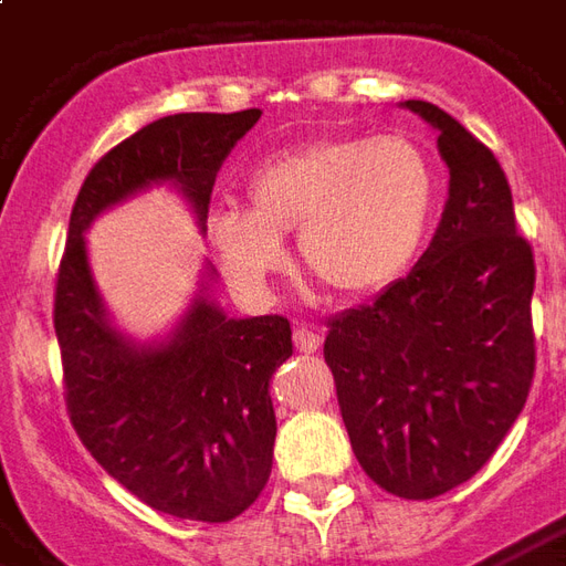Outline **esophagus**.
<instances>
[{
  "label": "esophagus",
  "mask_w": 566,
  "mask_h": 566,
  "mask_svg": "<svg viewBox=\"0 0 566 566\" xmlns=\"http://www.w3.org/2000/svg\"><path fill=\"white\" fill-rule=\"evenodd\" d=\"M294 345H296V352H303V355H315V352L321 348L318 327L300 324V327L294 331Z\"/></svg>",
  "instance_id": "esophagus-1"
}]
</instances>
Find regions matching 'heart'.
Instances as JSON below:
<instances>
[{"label":"heart","instance_id":"heart-1","mask_svg":"<svg viewBox=\"0 0 566 566\" xmlns=\"http://www.w3.org/2000/svg\"><path fill=\"white\" fill-rule=\"evenodd\" d=\"M248 209L218 202L209 245L223 275L266 291L287 263L284 233L327 291L367 296L400 275L424 242L437 199L427 154L403 136H336L275 154L248 175Z\"/></svg>","mask_w":566,"mask_h":566}]
</instances>
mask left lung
Wrapping results in <instances>:
<instances>
[{"label": "left lung", "instance_id": "left-lung-1", "mask_svg": "<svg viewBox=\"0 0 566 566\" xmlns=\"http://www.w3.org/2000/svg\"><path fill=\"white\" fill-rule=\"evenodd\" d=\"M403 108L439 133L442 221L406 279L331 321L324 360L364 473L430 500L473 479L524 409L536 270L497 157L433 103Z\"/></svg>", "mask_w": 566, "mask_h": 566}]
</instances>
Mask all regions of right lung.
<instances>
[{
  "label": "right lung",
  "instance_id": "obj_1",
  "mask_svg": "<svg viewBox=\"0 0 566 566\" xmlns=\"http://www.w3.org/2000/svg\"><path fill=\"white\" fill-rule=\"evenodd\" d=\"M260 108L169 115L133 133L84 178L60 260L54 331L72 427L103 470L150 510L230 522L272 473L270 379L294 352L282 315L227 318L209 266L185 318L136 343L108 318L87 260V227L154 185H172L206 233L214 178Z\"/></svg>",
  "mask_w": 566,
  "mask_h": 566
}]
</instances>
